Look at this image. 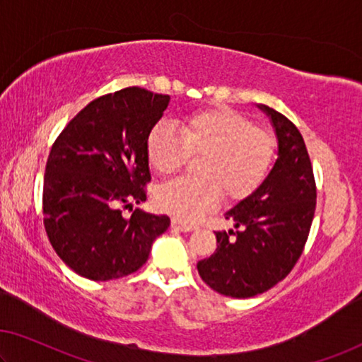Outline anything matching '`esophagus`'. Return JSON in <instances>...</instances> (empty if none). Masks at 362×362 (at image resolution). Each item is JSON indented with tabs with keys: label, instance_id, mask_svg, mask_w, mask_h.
I'll return each instance as SVG.
<instances>
[{
	"label": "esophagus",
	"instance_id": "obj_1",
	"mask_svg": "<svg viewBox=\"0 0 362 362\" xmlns=\"http://www.w3.org/2000/svg\"><path fill=\"white\" fill-rule=\"evenodd\" d=\"M170 224H172V228L179 229V230H192V229H195V224L187 223V221H182L180 218H172Z\"/></svg>",
	"mask_w": 362,
	"mask_h": 362
}]
</instances>
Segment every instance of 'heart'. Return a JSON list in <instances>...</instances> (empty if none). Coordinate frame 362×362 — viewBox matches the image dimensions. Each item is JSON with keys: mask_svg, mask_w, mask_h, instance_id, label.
<instances>
[{"mask_svg": "<svg viewBox=\"0 0 362 362\" xmlns=\"http://www.w3.org/2000/svg\"><path fill=\"white\" fill-rule=\"evenodd\" d=\"M179 133L167 123L151 128L146 156L153 169L170 175L188 154H202L199 177H182L160 185L156 204L182 219H197L219 203L221 193L242 199L258 190L276 158V139L250 118L230 109L192 113L179 122Z\"/></svg>", "mask_w": 362, "mask_h": 362, "instance_id": "1", "label": "heart"}]
</instances>
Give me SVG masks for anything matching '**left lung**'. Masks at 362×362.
Returning a JSON list of instances; mask_svg holds the SVG:
<instances>
[{
  "instance_id": "1",
  "label": "left lung",
  "mask_w": 362,
  "mask_h": 362,
  "mask_svg": "<svg viewBox=\"0 0 362 362\" xmlns=\"http://www.w3.org/2000/svg\"><path fill=\"white\" fill-rule=\"evenodd\" d=\"M262 109L276 129V164L258 190L226 213L235 229L216 233L214 253L197 265L216 293L240 299L288 276L304 252L317 204L314 170L298 127L278 110Z\"/></svg>"
}]
</instances>
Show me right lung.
I'll list each match as a JSON object with an SVG mask.
<instances>
[{
	"label": "right lung",
	"instance_id": "1",
	"mask_svg": "<svg viewBox=\"0 0 362 362\" xmlns=\"http://www.w3.org/2000/svg\"><path fill=\"white\" fill-rule=\"evenodd\" d=\"M169 95L125 88L89 102L53 143L43 177V226L58 257L81 276L109 281L146 263L169 216L123 209L146 199V138Z\"/></svg>",
	"mask_w": 362,
	"mask_h": 362
}]
</instances>
